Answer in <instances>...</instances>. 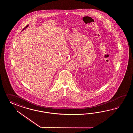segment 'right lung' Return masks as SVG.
I'll use <instances>...</instances> for the list:
<instances>
[{"label": "right lung", "mask_w": 133, "mask_h": 133, "mask_svg": "<svg viewBox=\"0 0 133 133\" xmlns=\"http://www.w3.org/2000/svg\"><path fill=\"white\" fill-rule=\"evenodd\" d=\"M28 25H26V26H25V28H24V29H25V28H27V27H28Z\"/></svg>", "instance_id": "1"}]
</instances>
